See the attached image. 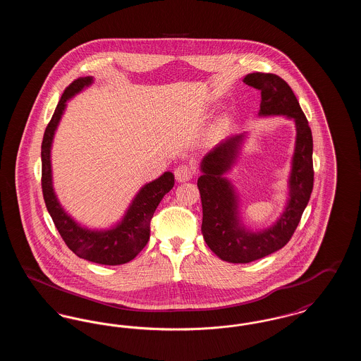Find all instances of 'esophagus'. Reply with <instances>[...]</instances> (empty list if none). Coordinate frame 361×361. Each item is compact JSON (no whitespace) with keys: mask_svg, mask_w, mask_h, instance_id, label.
Segmentation results:
<instances>
[{"mask_svg":"<svg viewBox=\"0 0 361 361\" xmlns=\"http://www.w3.org/2000/svg\"><path fill=\"white\" fill-rule=\"evenodd\" d=\"M174 176H176V180H177L178 183H185V181H189V180L192 178L193 171H192V168H190L189 165L183 164V165H180V166L176 168Z\"/></svg>","mask_w":361,"mask_h":361,"instance_id":"34e87169","label":"esophagus"}]
</instances>
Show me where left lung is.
<instances>
[{"label":"left lung","mask_w":361,"mask_h":361,"mask_svg":"<svg viewBox=\"0 0 361 361\" xmlns=\"http://www.w3.org/2000/svg\"><path fill=\"white\" fill-rule=\"evenodd\" d=\"M243 82L261 92L259 116L284 115L293 119L296 140L287 207L275 224L257 233L240 224L238 196L224 176L238 158L245 133L224 139L203 158V174L197 180L203 207L202 233L208 247L221 259L233 264H247L286 246L300 222L314 185L311 128L290 85L271 73L247 74Z\"/></svg>","instance_id":"1"}]
</instances>
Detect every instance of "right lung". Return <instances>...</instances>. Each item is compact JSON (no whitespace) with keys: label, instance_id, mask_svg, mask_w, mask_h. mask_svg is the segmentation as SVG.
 <instances>
[{"label":"right lung","instance_id":"add662e5","mask_svg":"<svg viewBox=\"0 0 361 361\" xmlns=\"http://www.w3.org/2000/svg\"><path fill=\"white\" fill-rule=\"evenodd\" d=\"M93 82V77L73 81L63 92L46 127L42 142V189L54 224L70 250L80 258L102 264L121 265L137 257L150 238V221L162 197L173 188L174 176L165 172L137 192L121 222L109 230H89L77 224L59 204L52 188L51 145L66 102Z\"/></svg>","mask_w":361,"mask_h":361}]
</instances>
